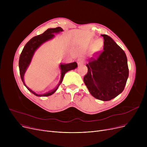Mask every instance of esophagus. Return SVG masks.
Here are the masks:
<instances>
[{
  "label": "esophagus",
  "instance_id": "obj_1",
  "mask_svg": "<svg viewBox=\"0 0 147 147\" xmlns=\"http://www.w3.org/2000/svg\"><path fill=\"white\" fill-rule=\"evenodd\" d=\"M78 65H79V66H81V65H82L83 64V61H82V59H79L78 60Z\"/></svg>",
  "mask_w": 147,
  "mask_h": 147
}]
</instances>
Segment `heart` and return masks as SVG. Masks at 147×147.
Returning a JSON list of instances; mask_svg holds the SVG:
<instances>
[{
    "label": "heart",
    "mask_w": 147,
    "mask_h": 147,
    "mask_svg": "<svg viewBox=\"0 0 147 147\" xmlns=\"http://www.w3.org/2000/svg\"><path fill=\"white\" fill-rule=\"evenodd\" d=\"M104 45V42L101 39H99L98 40H96L95 43L94 45V48L95 51H99L101 49Z\"/></svg>",
    "instance_id": "obj_1"
}]
</instances>
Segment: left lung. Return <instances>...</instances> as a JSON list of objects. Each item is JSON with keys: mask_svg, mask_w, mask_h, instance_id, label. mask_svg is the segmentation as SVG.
Masks as SVG:
<instances>
[{"mask_svg": "<svg viewBox=\"0 0 147 147\" xmlns=\"http://www.w3.org/2000/svg\"><path fill=\"white\" fill-rule=\"evenodd\" d=\"M104 37V51L86 64L88 73L83 81L90 94L104 101L118 96L125 89L129 77L126 53L112 38Z\"/></svg>", "mask_w": 147, "mask_h": 147, "instance_id": "obj_1", "label": "left lung"}]
</instances>
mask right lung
Instances as JSON below:
<instances>
[{
	"instance_id": "1",
	"label": "right lung",
	"mask_w": 147,
	"mask_h": 147,
	"mask_svg": "<svg viewBox=\"0 0 147 147\" xmlns=\"http://www.w3.org/2000/svg\"><path fill=\"white\" fill-rule=\"evenodd\" d=\"M61 32H63V30L62 28L58 27L57 28H48L47 30H46L45 32L40 34L34 37H33L26 43L25 46L23 48V50L22 51V52L20 55V59H19V68H20V74L21 76V79L25 85V86L27 88V89L32 92L33 94L37 96H48L55 92V91L58 89L59 86L61 84V83L63 82V78L64 77L65 74L68 71H70L71 69H74L78 67V64L76 62L69 64H60V68H61V80L59 81V83L58 85L55 88L52 89L51 91H49L48 93H46L44 94H37L34 92H33L32 90H31L28 87H27L24 83V74L27 70V69L30 65L31 61L33 58V56L36 49L39 47V46L45 43V42L49 40L50 39H52L53 37H54V33H58Z\"/></svg>"
}]
</instances>
